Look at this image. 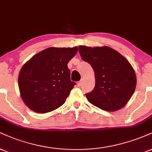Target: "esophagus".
Instances as JSON below:
<instances>
[{"mask_svg": "<svg viewBox=\"0 0 152 152\" xmlns=\"http://www.w3.org/2000/svg\"><path fill=\"white\" fill-rule=\"evenodd\" d=\"M77 85H78V86H81L82 85V80H81V81H79L77 83Z\"/></svg>", "mask_w": 152, "mask_h": 152, "instance_id": "34e87169", "label": "esophagus"}]
</instances>
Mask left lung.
Wrapping results in <instances>:
<instances>
[{
    "mask_svg": "<svg viewBox=\"0 0 152 152\" xmlns=\"http://www.w3.org/2000/svg\"><path fill=\"white\" fill-rule=\"evenodd\" d=\"M80 55L95 72L96 86L86 94L91 104L105 111H116L134 94L137 78L129 62L108 47L79 46Z\"/></svg>",
    "mask_w": 152,
    "mask_h": 152,
    "instance_id": "obj_1",
    "label": "left lung"
}]
</instances>
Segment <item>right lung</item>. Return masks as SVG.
Wrapping results in <instances>:
<instances>
[{"instance_id":"add662e5","label":"right lung","mask_w":152,"mask_h":152,"mask_svg":"<svg viewBox=\"0 0 152 152\" xmlns=\"http://www.w3.org/2000/svg\"><path fill=\"white\" fill-rule=\"evenodd\" d=\"M78 47H49L26 62L18 77L22 99L29 108L39 113L54 110L66 102L76 83L70 79L67 64Z\"/></svg>"}]
</instances>
